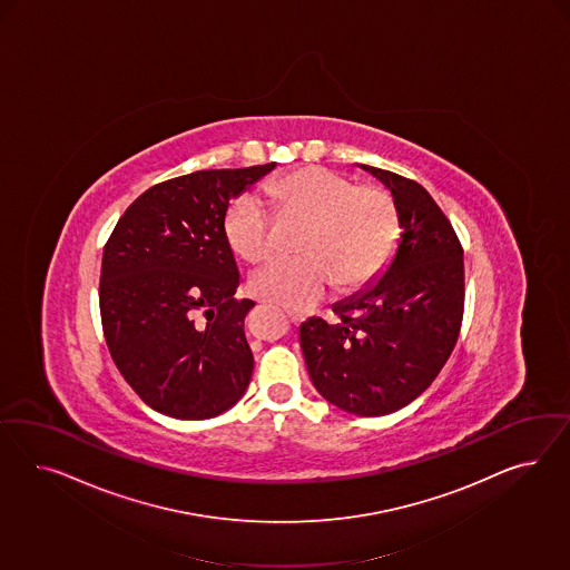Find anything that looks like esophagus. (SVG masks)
<instances>
[{
	"instance_id": "34e87169",
	"label": "esophagus",
	"mask_w": 570,
	"mask_h": 570,
	"mask_svg": "<svg viewBox=\"0 0 570 570\" xmlns=\"http://www.w3.org/2000/svg\"><path fill=\"white\" fill-rule=\"evenodd\" d=\"M288 320H291L293 324H298L303 317H301V315H296V313H288Z\"/></svg>"
}]
</instances>
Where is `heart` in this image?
Here are the masks:
<instances>
[{"instance_id": "b5f03b06", "label": "heart", "mask_w": 570, "mask_h": 570, "mask_svg": "<svg viewBox=\"0 0 570 570\" xmlns=\"http://www.w3.org/2000/svg\"><path fill=\"white\" fill-rule=\"evenodd\" d=\"M284 217L305 219L296 257H276L250 277L261 301L303 311L336 288H360L379 276L399 238L397 207L379 186H353L341 173L305 167L265 186ZM225 240L248 263L274 250V227L265 203L248 191L236 198L224 222Z\"/></svg>"}]
</instances>
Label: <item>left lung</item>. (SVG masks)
<instances>
[{"instance_id":"1","label":"left lung","mask_w":570,"mask_h":570,"mask_svg":"<svg viewBox=\"0 0 570 570\" xmlns=\"http://www.w3.org/2000/svg\"><path fill=\"white\" fill-rule=\"evenodd\" d=\"M397 207L395 257L370 286L336 303V322L301 324L317 393L355 415H386L420 397L449 360L464 315V250L420 184L360 165Z\"/></svg>"}]
</instances>
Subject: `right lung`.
Wrapping results in <instances>:
<instances>
[{
    "mask_svg": "<svg viewBox=\"0 0 570 570\" xmlns=\"http://www.w3.org/2000/svg\"><path fill=\"white\" fill-rule=\"evenodd\" d=\"M276 163L181 175L144 191L104 246V338L144 403L177 420L224 414L253 376L240 274L225 240L229 200Z\"/></svg>",
    "mask_w": 570,
    "mask_h": 570,
    "instance_id": "add662e5",
    "label": "right lung"
}]
</instances>
